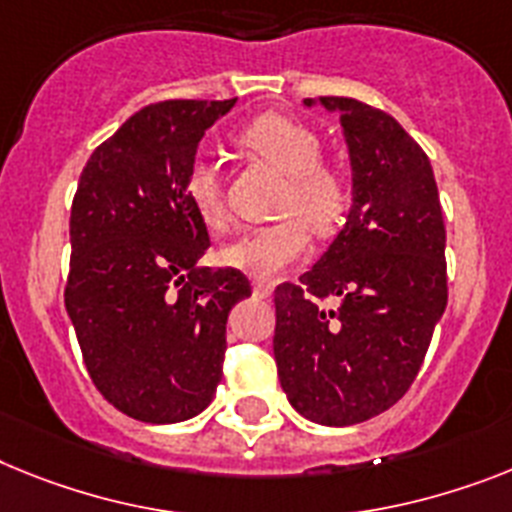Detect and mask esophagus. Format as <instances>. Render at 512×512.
I'll list each match as a JSON object with an SVG mask.
<instances>
[{
	"instance_id": "esophagus-1",
	"label": "esophagus",
	"mask_w": 512,
	"mask_h": 512,
	"mask_svg": "<svg viewBox=\"0 0 512 512\" xmlns=\"http://www.w3.org/2000/svg\"><path fill=\"white\" fill-rule=\"evenodd\" d=\"M255 294L260 296V299H268V296L273 294V283H268V281H257V283H255Z\"/></svg>"
}]
</instances>
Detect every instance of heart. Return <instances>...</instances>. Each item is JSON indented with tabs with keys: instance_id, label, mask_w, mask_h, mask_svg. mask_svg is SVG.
Here are the masks:
<instances>
[{
	"instance_id": "1",
	"label": "heart",
	"mask_w": 512,
	"mask_h": 512,
	"mask_svg": "<svg viewBox=\"0 0 512 512\" xmlns=\"http://www.w3.org/2000/svg\"><path fill=\"white\" fill-rule=\"evenodd\" d=\"M236 145L257 161L286 174V187L276 205V213L283 218L244 231L236 242L223 249V260L229 265L249 276L270 278L307 252V225L320 236L338 229L349 210V179L341 169L320 161L322 145L315 130L283 114H263L244 124L236 135ZM184 195L210 231H226L229 205L213 163H192L184 182Z\"/></svg>"
}]
</instances>
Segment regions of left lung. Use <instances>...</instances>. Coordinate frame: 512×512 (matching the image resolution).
<instances>
[{
  "instance_id": "left-lung-1",
  "label": "left lung",
  "mask_w": 512,
  "mask_h": 512,
  "mask_svg": "<svg viewBox=\"0 0 512 512\" xmlns=\"http://www.w3.org/2000/svg\"><path fill=\"white\" fill-rule=\"evenodd\" d=\"M320 106L341 114L354 200L328 252L276 289L273 354L304 419L349 427L388 411L419 375L448 304L445 223L427 153L401 124L354 98Z\"/></svg>"
}]
</instances>
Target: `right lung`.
I'll use <instances>...</instances> for the list:
<instances>
[{"label": "right lung", "mask_w": 512, "mask_h": 512, "mask_svg": "<svg viewBox=\"0 0 512 512\" xmlns=\"http://www.w3.org/2000/svg\"><path fill=\"white\" fill-rule=\"evenodd\" d=\"M234 103H150L77 182L64 307L93 385L137 422H184L213 401L226 320L252 294L242 270L197 268L210 239L184 195L205 130Z\"/></svg>", "instance_id": "add662e5"}]
</instances>
